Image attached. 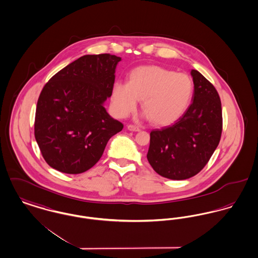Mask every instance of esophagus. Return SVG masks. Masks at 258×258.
Segmentation results:
<instances>
[{
	"label": "esophagus",
	"mask_w": 258,
	"mask_h": 258,
	"mask_svg": "<svg viewBox=\"0 0 258 258\" xmlns=\"http://www.w3.org/2000/svg\"><path fill=\"white\" fill-rule=\"evenodd\" d=\"M127 128H128V131H132V132H139L140 131L139 126L136 125V124H128Z\"/></svg>",
	"instance_id": "obj_1"
}]
</instances>
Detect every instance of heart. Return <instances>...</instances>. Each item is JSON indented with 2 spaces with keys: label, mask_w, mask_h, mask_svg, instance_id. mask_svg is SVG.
Segmentation results:
<instances>
[{
  "label": "heart",
  "mask_w": 258,
  "mask_h": 258,
  "mask_svg": "<svg viewBox=\"0 0 258 258\" xmlns=\"http://www.w3.org/2000/svg\"><path fill=\"white\" fill-rule=\"evenodd\" d=\"M194 95V82L181 73L159 67H139L132 71L127 83L118 81L112 93V106L119 117L136 111L142 100V110L151 121L167 125L179 119Z\"/></svg>",
  "instance_id": "1"
}]
</instances>
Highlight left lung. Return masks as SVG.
Wrapping results in <instances>:
<instances>
[{"mask_svg":"<svg viewBox=\"0 0 258 258\" xmlns=\"http://www.w3.org/2000/svg\"><path fill=\"white\" fill-rule=\"evenodd\" d=\"M192 103L173 124L150 133L147 160L160 176L185 179L199 174L218 146L222 106L214 85L192 70Z\"/></svg>","mask_w":258,"mask_h":258,"instance_id":"left-lung-1","label":"left lung"}]
</instances>
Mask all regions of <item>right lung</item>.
<instances>
[{
    "label": "right lung",
    "instance_id": "add662e5",
    "mask_svg": "<svg viewBox=\"0 0 258 258\" xmlns=\"http://www.w3.org/2000/svg\"><path fill=\"white\" fill-rule=\"evenodd\" d=\"M119 57L85 55L44 85L37 101L34 136L46 163L66 174L92 168L108 140L123 124L106 112Z\"/></svg>",
    "mask_w": 258,
    "mask_h": 258
}]
</instances>
